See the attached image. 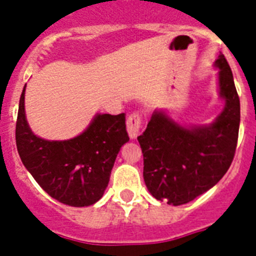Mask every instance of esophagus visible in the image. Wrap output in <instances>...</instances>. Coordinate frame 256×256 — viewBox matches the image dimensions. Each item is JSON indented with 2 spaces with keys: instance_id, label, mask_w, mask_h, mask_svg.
I'll return each mask as SVG.
<instances>
[{
  "instance_id": "obj_1",
  "label": "esophagus",
  "mask_w": 256,
  "mask_h": 256,
  "mask_svg": "<svg viewBox=\"0 0 256 256\" xmlns=\"http://www.w3.org/2000/svg\"><path fill=\"white\" fill-rule=\"evenodd\" d=\"M141 115L137 114V112H133V114L130 115L128 120H126V130H128V134H130L132 140L138 136L140 130H141Z\"/></svg>"
}]
</instances>
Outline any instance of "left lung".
I'll use <instances>...</instances> for the list:
<instances>
[{"label":"left lung","mask_w":256,"mask_h":256,"mask_svg":"<svg viewBox=\"0 0 256 256\" xmlns=\"http://www.w3.org/2000/svg\"><path fill=\"white\" fill-rule=\"evenodd\" d=\"M218 68L223 112L204 126H182L164 110H155L138 136L144 154V180L156 200L187 204L214 187L234 160L240 128V98L224 55Z\"/></svg>","instance_id":"1"}]
</instances>
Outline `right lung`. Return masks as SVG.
Instances as JSON below:
<instances>
[{
  "label": "right lung",
  "instance_id": "1",
  "mask_svg": "<svg viewBox=\"0 0 256 256\" xmlns=\"http://www.w3.org/2000/svg\"><path fill=\"white\" fill-rule=\"evenodd\" d=\"M26 87L20 96L16 148L22 164L51 198L69 206H90L102 198L120 148L130 141L126 115L96 114L74 138L48 141L26 122Z\"/></svg>",
  "mask_w": 256,
  "mask_h": 256
}]
</instances>
